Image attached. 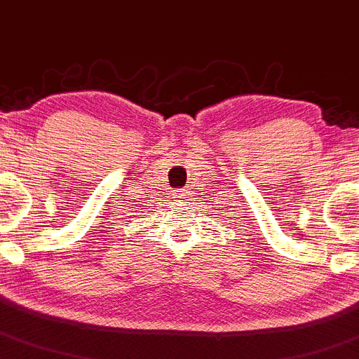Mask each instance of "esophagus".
Segmentation results:
<instances>
[{"label": "esophagus", "mask_w": 359, "mask_h": 359, "mask_svg": "<svg viewBox=\"0 0 359 359\" xmlns=\"http://www.w3.org/2000/svg\"><path fill=\"white\" fill-rule=\"evenodd\" d=\"M186 194H187V191H182V189H180V191H177V196H179L180 199H184V198H186Z\"/></svg>", "instance_id": "obj_1"}]
</instances>
